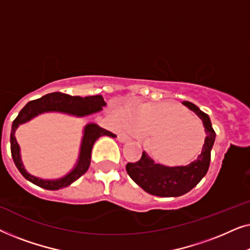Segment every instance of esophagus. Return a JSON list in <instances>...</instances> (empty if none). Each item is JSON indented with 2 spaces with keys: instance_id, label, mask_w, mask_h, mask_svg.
Listing matches in <instances>:
<instances>
[{
  "instance_id": "obj_1",
  "label": "esophagus",
  "mask_w": 250,
  "mask_h": 250,
  "mask_svg": "<svg viewBox=\"0 0 250 250\" xmlns=\"http://www.w3.org/2000/svg\"><path fill=\"white\" fill-rule=\"evenodd\" d=\"M117 139H118L119 142H127V141H129V136L126 134V133H124V132L118 133Z\"/></svg>"
}]
</instances>
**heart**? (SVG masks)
<instances>
[{
    "label": "heart",
    "mask_w": 250,
    "mask_h": 250,
    "mask_svg": "<svg viewBox=\"0 0 250 250\" xmlns=\"http://www.w3.org/2000/svg\"><path fill=\"white\" fill-rule=\"evenodd\" d=\"M121 118L139 135L146 136V149L165 165L190 162L204 143L205 131L199 119L174 102L141 104L129 101L121 110Z\"/></svg>",
    "instance_id": "1"
}]
</instances>
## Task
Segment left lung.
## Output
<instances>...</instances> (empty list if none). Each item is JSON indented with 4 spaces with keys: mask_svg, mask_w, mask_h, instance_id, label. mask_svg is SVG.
Listing matches in <instances>:
<instances>
[{
    "mask_svg": "<svg viewBox=\"0 0 250 250\" xmlns=\"http://www.w3.org/2000/svg\"><path fill=\"white\" fill-rule=\"evenodd\" d=\"M182 104L203 121L207 134L203 150L197 159L186 166L169 167L156 164L143 151L139 162L128 163L126 165L129 177L146 192L153 196L164 198L183 196L200 182L209 168L210 151L216 136L209 116L201 111L192 102L183 101Z\"/></svg>",
    "mask_w": 250,
    "mask_h": 250,
    "instance_id": "obj_1",
    "label": "left lung"
}]
</instances>
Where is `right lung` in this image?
<instances>
[{"label":"right lung","instance_id":"1","mask_svg":"<svg viewBox=\"0 0 250 250\" xmlns=\"http://www.w3.org/2000/svg\"><path fill=\"white\" fill-rule=\"evenodd\" d=\"M107 104L101 95H92V97H71V95L61 93V92H53V93L46 94L44 97L36 99V100L29 101L21 110L19 115L12 123L11 134H10V143H11V155L15 162L17 168L21 175L36 186H39L43 189L46 190H59L62 188L70 186L71 183L80 179L84 173H86L88 166L91 164V152L93 148L94 142L100 138V136L107 135L110 138H116L114 133L107 131V129L101 128L94 123L87 124L84 127V134L81 143L80 156L76 165L73 169L70 170L67 175H64L61 179L57 180H43L40 177L30 175L27 173V170L23 167L21 162V157H20V146L17 142L15 133L16 129L18 128L20 124L30 121L36 116L44 112H62V114H68L71 116H76V117H84L95 112L102 110V107Z\"/></svg>","mask_w":250,"mask_h":250}]
</instances>
